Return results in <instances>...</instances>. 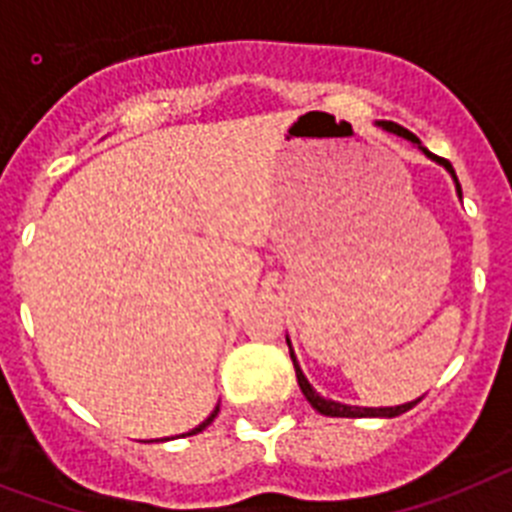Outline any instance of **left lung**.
Masks as SVG:
<instances>
[{
  "mask_svg": "<svg viewBox=\"0 0 512 512\" xmlns=\"http://www.w3.org/2000/svg\"><path fill=\"white\" fill-rule=\"evenodd\" d=\"M379 126H381V128H386V131H391V133H397V136H402V139L412 141V144H420V139H417L415 133L407 131V128H402V126H397V123L381 121ZM422 151H425V154H428V157H433L435 162H441L443 167H446V170L451 172L453 180H456V172H453V167H451V162H448V159L435 157V154H430L428 149H422ZM456 190H459V195H461V185H459V180H456ZM288 348H291V342H288ZM291 361H293V368H296V379H299V386H301V391H304V397L309 399L311 407H314V410H317V412H322V415H330V417H397V415H402V412L412 410V407H415V404L420 402V399H415V402L399 404V407H379V410H376V407H348V404L332 402V399L319 397L317 391L311 389V384H309V381H306L304 373H301L299 363H296V355H293V350H291Z\"/></svg>",
  "mask_w": 512,
  "mask_h": 512,
  "instance_id": "8db88e82",
  "label": "left lung"
}]
</instances>
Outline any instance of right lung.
I'll use <instances>...</instances> for the list:
<instances>
[{
	"label": "right lung",
	"mask_w": 512,
	"mask_h": 512,
	"mask_svg": "<svg viewBox=\"0 0 512 512\" xmlns=\"http://www.w3.org/2000/svg\"><path fill=\"white\" fill-rule=\"evenodd\" d=\"M216 415H219V407H216V410L211 412V417H208V420H203L201 425H198V428H193V430H190V433H185V435H195V433H201V430H206L208 425H211V422H213V417H216Z\"/></svg>",
	"instance_id": "obj_1"
}]
</instances>
